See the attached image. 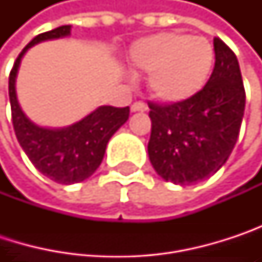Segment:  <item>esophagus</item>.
Returning <instances> with one entry per match:
<instances>
[{"mask_svg": "<svg viewBox=\"0 0 262 262\" xmlns=\"http://www.w3.org/2000/svg\"><path fill=\"white\" fill-rule=\"evenodd\" d=\"M132 112H145L147 111V104L142 103V101H135L132 104Z\"/></svg>", "mask_w": 262, "mask_h": 262, "instance_id": "obj_1", "label": "esophagus"}]
</instances>
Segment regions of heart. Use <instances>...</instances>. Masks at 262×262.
Listing matches in <instances>:
<instances>
[{
	"mask_svg": "<svg viewBox=\"0 0 262 262\" xmlns=\"http://www.w3.org/2000/svg\"><path fill=\"white\" fill-rule=\"evenodd\" d=\"M214 48L202 36L165 31L139 39L132 45L129 63L148 73L150 94L164 103H181L195 95L214 67Z\"/></svg>",
	"mask_w": 262,
	"mask_h": 262,
	"instance_id": "obj_1",
	"label": "heart"
}]
</instances>
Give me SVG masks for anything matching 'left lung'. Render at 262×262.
<instances>
[{
  "mask_svg": "<svg viewBox=\"0 0 262 262\" xmlns=\"http://www.w3.org/2000/svg\"><path fill=\"white\" fill-rule=\"evenodd\" d=\"M214 51L212 74L195 95L171 104L148 101L150 162L161 178L178 185L217 173L238 139L246 106L239 65L220 37H214Z\"/></svg>",
  "mask_w": 262,
  "mask_h": 262,
  "instance_id": "obj_1",
  "label": "left lung"
}]
</instances>
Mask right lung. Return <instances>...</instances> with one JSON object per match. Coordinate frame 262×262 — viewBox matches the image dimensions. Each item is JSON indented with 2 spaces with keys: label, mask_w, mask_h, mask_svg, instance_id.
I'll list each match as a JSON object with an SVG mask.
<instances>
[{
  "label": "right lung",
  "mask_w": 262,
  "mask_h": 262,
  "mask_svg": "<svg viewBox=\"0 0 262 262\" xmlns=\"http://www.w3.org/2000/svg\"><path fill=\"white\" fill-rule=\"evenodd\" d=\"M71 26H62L37 34L16 57L9 76L12 123L19 145L31 164L48 179L71 185L88 179L100 167L111 136L129 118L127 107L101 106L81 121L65 129H45L31 123L23 112L15 91L21 57L37 42L68 36Z\"/></svg>",
  "instance_id": "1"
}]
</instances>
